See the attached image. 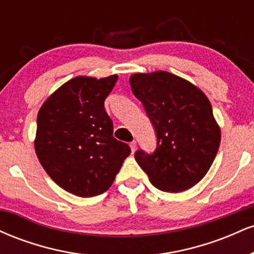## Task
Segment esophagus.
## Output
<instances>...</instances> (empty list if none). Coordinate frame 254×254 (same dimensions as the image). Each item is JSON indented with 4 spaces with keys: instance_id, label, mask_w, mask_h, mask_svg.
Wrapping results in <instances>:
<instances>
[{
    "instance_id": "34e87169",
    "label": "esophagus",
    "mask_w": 254,
    "mask_h": 254,
    "mask_svg": "<svg viewBox=\"0 0 254 254\" xmlns=\"http://www.w3.org/2000/svg\"><path fill=\"white\" fill-rule=\"evenodd\" d=\"M129 145H130V148H131V151H135L136 150V148H137V143H136V141H132V142H130L129 143Z\"/></svg>"
}]
</instances>
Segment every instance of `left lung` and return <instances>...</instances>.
Wrapping results in <instances>:
<instances>
[{
	"label": "left lung",
	"instance_id": "obj_1",
	"mask_svg": "<svg viewBox=\"0 0 254 254\" xmlns=\"http://www.w3.org/2000/svg\"><path fill=\"white\" fill-rule=\"evenodd\" d=\"M156 136L153 153L138 149L137 164L156 189L182 192L208 173L220 147L221 132L205 94L167 71L130 77Z\"/></svg>",
	"mask_w": 254,
	"mask_h": 254
}]
</instances>
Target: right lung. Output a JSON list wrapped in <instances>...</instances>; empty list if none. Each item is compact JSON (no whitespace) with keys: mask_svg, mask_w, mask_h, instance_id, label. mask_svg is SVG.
<instances>
[{"mask_svg":"<svg viewBox=\"0 0 254 254\" xmlns=\"http://www.w3.org/2000/svg\"><path fill=\"white\" fill-rule=\"evenodd\" d=\"M117 75L78 76L58 88L39 110L36 153L58 186L80 197L104 193L112 185L130 147L113 137L104 103Z\"/></svg>","mask_w":254,"mask_h":254,"instance_id":"1","label":"right lung"}]
</instances>
